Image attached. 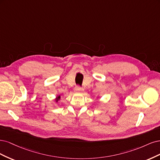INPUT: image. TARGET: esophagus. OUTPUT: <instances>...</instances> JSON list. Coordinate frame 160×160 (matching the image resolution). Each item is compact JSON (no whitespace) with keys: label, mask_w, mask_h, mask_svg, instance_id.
Instances as JSON below:
<instances>
[{"label":"esophagus","mask_w":160,"mask_h":160,"mask_svg":"<svg viewBox=\"0 0 160 160\" xmlns=\"http://www.w3.org/2000/svg\"><path fill=\"white\" fill-rule=\"evenodd\" d=\"M83 90H84V89L82 88V87H80V86H76L75 87V88H74V91L76 92H82Z\"/></svg>","instance_id":"esophagus-1"}]
</instances>
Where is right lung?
<instances>
[{"label":"right lung","mask_w":160,"mask_h":160,"mask_svg":"<svg viewBox=\"0 0 160 160\" xmlns=\"http://www.w3.org/2000/svg\"><path fill=\"white\" fill-rule=\"evenodd\" d=\"M60 98V96H59L58 97H57V98H56V102H58V100H59Z\"/></svg>","instance_id":"obj_1"}]
</instances>
